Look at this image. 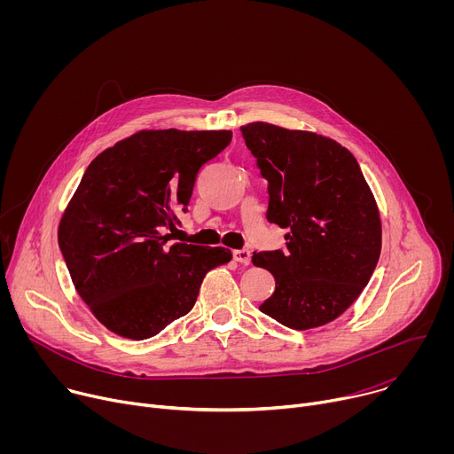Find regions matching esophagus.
I'll list each match as a JSON object with an SVG mask.
<instances>
[{
    "label": "esophagus",
    "instance_id": "1",
    "mask_svg": "<svg viewBox=\"0 0 454 454\" xmlns=\"http://www.w3.org/2000/svg\"><path fill=\"white\" fill-rule=\"evenodd\" d=\"M233 261L244 266H249L251 262V251L249 249H235L233 251Z\"/></svg>",
    "mask_w": 454,
    "mask_h": 454
}]
</instances>
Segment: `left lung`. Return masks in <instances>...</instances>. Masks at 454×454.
Segmentation results:
<instances>
[{
  "mask_svg": "<svg viewBox=\"0 0 454 454\" xmlns=\"http://www.w3.org/2000/svg\"><path fill=\"white\" fill-rule=\"evenodd\" d=\"M270 181L268 221L287 251L253 253L275 277L261 310L294 331L340 317L363 293L380 254V214L352 153L333 138L268 121L240 127Z\"/></svg>",
  "mask_w": 454,
  "mask_h": 454,
  "instance_id": "left-lung-1",
  "label": "left lung"
}]
</instances>
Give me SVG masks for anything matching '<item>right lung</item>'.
Here are the masks:
<instances>
[{
  "mask_svg": "<svg viewBox=\"0 0 454 454\" xmlns=\"http://www.w3.org/2000/svg\"><path fill=\"white\" fill-rule=\"evenodd\" d=\"M230 131L142 129L86 168L57 239L72 282L111 333L142 341L188 314L207 273L231 261L217 246L168 244L198 172Z\"/></svg>",
  "mask_w": 454,
  "mask_h": 454,
  "instance_id": "obj_1",
  "label": "right lung"
}]
</instances>
